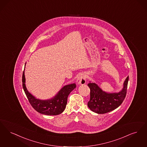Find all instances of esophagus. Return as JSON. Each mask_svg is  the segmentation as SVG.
I'll use <instances>...</instances> for the list:
<instances>
[{
    "label": "esophagus",
    "mask_w": 147,
    "mask_h": 147,
    "mask_svg": "<svg viewBox=\"0 0 147 147\" xmlns=\"http://www.w3.org/2000/svg\"><path fill=\"white\" fill-rule=\"evenodd\" d=\"M77 82L79 84H84L86 82V77L84 74H82L79 75L77 80Z\"/></svg>",
    "instance_id": "34e87169"
}]
</instances>
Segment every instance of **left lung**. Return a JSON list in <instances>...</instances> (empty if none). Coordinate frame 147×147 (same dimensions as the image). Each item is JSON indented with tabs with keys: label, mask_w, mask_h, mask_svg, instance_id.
I'll use <instances>...</instances> for the list:
<instances>
[{
	"label": "left lung",
	"mask_w": 147,
	"mask_h": 147,
	"mask_svg": "<svg viewBox=\"0 0 147 147\" xmlns=\"http://www.w3.org/2000/svg\"><path fill=\"white\" fill-rule=\"evenodd\" d=\"M128 76L126 78L122 90L118 93H107L103 91L96 83L88 84L90 87V100L88 108L97 114H105L117 108L124 100L127 93Z\"/></svg>",
	"instance_id": "8db88e82"
}]
</instances>
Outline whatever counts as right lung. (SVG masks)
Wrapping results in <instances>:
<instances>
[{
	"mask_svg": "<svg viewBox=\"0 0 147 147\" xmlns=\"http://www.w3.org/2000/svg\"><path fill=\"white\" fill-rule=\"evenodd\" d=\"M22 80V87L29 102L34 109L44 115H57L62 113L66 108L68 96L76 88L75 83L66 85L53 98L48 100H40L32 96L26 87L25 69Z\"/></svg>",
	"mask_w": 147,
	"mask_h": 147,
	"instance_id": "1",
	"label": "right lung"
}]
</instances>
